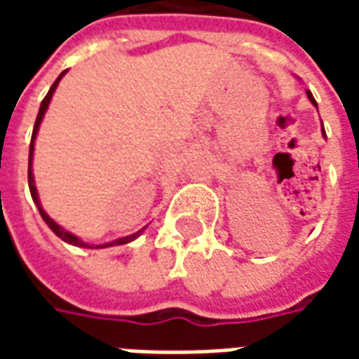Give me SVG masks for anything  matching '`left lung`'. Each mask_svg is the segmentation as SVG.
Masks as SVG:
<instances>
[{
  "label": "left lung",
  "mask_w": 359,
  "mask_h": 359,
  "mask_svg": "<svg viewBox=\"0 0 359 359\" xmlns=\"http://www.w3.org/2000/svg\"><path fill=\"white\" fill-rule=\"evenodd\" d=\"M306 94H308V100H309V102L313 103V105H316V107H317V102H316V97H313V94H311V92H309V90H306ZM321 134H323V136H327V134H325L323 123H321Z\"/></svg>",
  "instance_id": "1"
}]
</instances>
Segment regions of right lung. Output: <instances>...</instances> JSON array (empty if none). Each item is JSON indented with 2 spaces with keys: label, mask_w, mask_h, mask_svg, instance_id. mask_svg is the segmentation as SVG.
<instances>
[{
  "label": "right lung",
  "mask_w": 359,
  "mask_h": 359,
  "mask_svg": "<svg viewBox=\"0 0 359 359\" xmlns=\"http://www.w3.org/2000/svg\"><path fill=\"white\" fill-rule=\"evenodd\" d=\"M65 73L67 71H63V73L57 76V81L51 84L50 92L46 94V97H43L42 103H40V111H38V117H36L34 130H32V140H30V151H28V187H30V194H32V200H34L36 208H38V211H40V215H42V219L46 221V225L50 226L51 231L57 234L61 241L67 242V244H71V246H79V248H94V250L109 248V246H121V244H128V242L136 241V238H138V236H140V234L146 231V226H144V229H140L138 233L128 234V236H123V238H117V241L105 242V244H88V242H84L82 238H79V236L71 233V231H67L65 226H61L59 223H55V221H53V219H51L48 213H46V210L42 208V203H40V198H38V190H36V182H34V172H32V159H34L36 136H38V130H40V125H42L43 115H46V111H48V107H50V102H51V97H53V92L57 90L59 81L65 76Z\"/></svg>",
  "instance_id": "right-lung-1"
}]
</instances>
